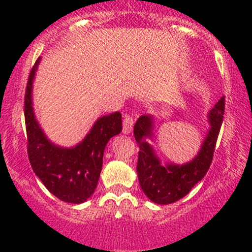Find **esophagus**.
<instances>
[{"instance_id":"obj_1","label":"esophagus","mask_w":252,"mask_h":252,"mask_svg":"<svg viewBox=\"0 0 252 252\" xmlns=\"http://www.w3.org/2000/svg\"><path fill=\"white\" fill-rule=\"evenodd\" d=\"M132 128H133V118L129 115H125V118H124V127H123V132L124 133L128 134L129 132L132 131Z\"/></svg>"}]
</instances>
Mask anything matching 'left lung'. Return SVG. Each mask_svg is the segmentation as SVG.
I'll return each instance as SVG.
<instances>
[{
  "instance_id": "8db88e82",
  "label": "left lung",
  "mask_w": 252,
  "mask_h": 252,
  "mask_svg": "<svg viewBox=\"0 0 252 252\" xmlns=\"http://www.w3.org/2000/svg\"><path fill=\"white\" fill-rule=\"evenodd\" d=\"M224 115V97H222L210 110V129L206 134L198 155L184 165H161L147 138L153 136V119L142 115L133 128L134 138L138 144L139 184L145 195L155 204L167 205L180 200L191 190L194 186L204 178L214 158L217 137L221 129Z\"/></svg>"
}]
</instances>
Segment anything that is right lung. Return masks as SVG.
<instances>
[{
  "label": "right lung",
  "instance_id": "1",
  "mask_svg": "<svg viewBox=\"0 0 252 252\" xmlns=\"http://www.w3.org/2000/svg\"><path fill=\"white\" fill-rule=\"evenodd\" d=\"M40 58L28 79L24 116L28 137V157L33 172L53 195L62 201L81 204L93 194L103 165L108 141L123 131L119 111L95 121L84 141L74 148H61L48 141L36 121L31 100L32 81Z\"/></svg>",
  "mask_w": 252,
  "mask_h": 252
}]
</instances>
